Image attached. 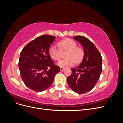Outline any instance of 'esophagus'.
I'll return each mask as SVG.
<instances>
[{
	"label": "esophagus",
	"mask_w": 123,
	"mask_h": 123,
	"mask_svg": "<svg viewBox=\"0 0 123 123\" xmlns=\"http://www.w3.org/2000/svg\"><path fill=\"white\" fill-rule=\"evenodd\" d=\"M65 70V68H62V67H61L60 68V70L61 71H63Z\"/></svg>",
	"instance_id": "esophagus-1"
}]
</instances>
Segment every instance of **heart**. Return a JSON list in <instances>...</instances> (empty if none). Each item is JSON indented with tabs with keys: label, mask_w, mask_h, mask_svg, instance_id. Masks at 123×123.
I'll return each instance as SVG.
<instances>
[{
	"label": "heart",
	"mask_w": 123,
	"mask_h": 123,
	"mask_svg": "<svg viewBox=\"0 0 123 123\" xmlns=\"http://www.w3.org/2000/svg\"><path fill=\"white\" fill-rule=\"evenodd\" d=\"M58 46H52L49 50V55L55 61H58L62 57V51H68L66 54L67 58L62 59L58 62V65L62 68L73 66L74 64H79L82 61L84 51L81 48L77 47L76 43L72 39H65L59 42Z\"/></svg>",
	"instance_id": "heart-1"
}]
</instances>
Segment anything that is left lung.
Returning a JSON list of instances; mask_svg holds the SVG:
<instances>
[{"label":"left lung","instance_id":"1","mask_svg":"<svg viewBox=\"0 0 123 123\" xmlns=\"http://www.w3.org/2000/svg\"><path fill=\"white\" fill-rule=\"evenodd\" d=\"M73 39L82 45L84 55L80 64L71 69L72 73L67 82L74 92L83 94L92 90L98 80L102 71V57L93 43L86 37L75 36Z\"/></svg>","mask_w":123,"mask_h":123}]
</instances>
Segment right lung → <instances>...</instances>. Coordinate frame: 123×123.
<instances>
[{"label":"right lung","mask_w":123,"mask_h":123,"mask_svg":"<svg viewBox=\"0 0 123 123\" xmlns=\"http://www.w3.org/2000/svg\"><path fill=\"white\" fill-rule=\"evenodd\" d=\"M54 36L43 35L28 43L22 50L18 62L20 75L25 85L36 92H42L53 83L61 71L49 53Z\"/></svg>","instance_id":"obj_1"}]
</instances>
